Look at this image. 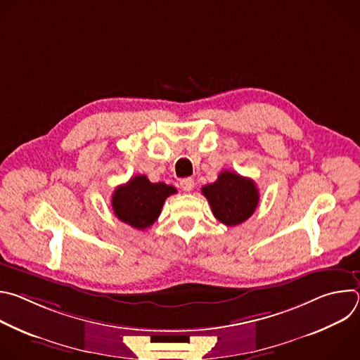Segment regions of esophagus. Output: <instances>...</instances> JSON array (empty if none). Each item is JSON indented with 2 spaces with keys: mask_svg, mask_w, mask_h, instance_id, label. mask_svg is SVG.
Listing matches in <instances>:
<instances>
[{
  "mask_svg": "<svg viewBox=\"0 0 360 360\" xmlns=\"http://www.w3.org/2000/svg\"><path fill=\"white\" fill-rule=\"evenodd\" d=\"M179 185H181V188H182V191L191 192V191L193 189V186H195V181H193L192 178H184V179L179 182Z\"/></svg>",
  "mask_w": 360,
  "mask_h": 360,
  "instance_id": "34e87169",
  "label": "esophagus"
}]
</instances>
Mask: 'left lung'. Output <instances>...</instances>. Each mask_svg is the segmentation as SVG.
Masks as SVG:
<instances>
[{"instance_id": "obj_1", "label": "left lung", "mask_w": 360, "mask_h": 360, "mask_svg": "<svg viewBox=\"0 0 360 360\" xmlns=\"http://www.w3.org/2000/svg\"><path fill=\"white\" fill-rule=\"evenodd\" d=\"M214 217L226 226H235L249 219L259 202V191L249 178L236 172L222 171L214 184L202 188Z\"/></svg>"}]
</instances>
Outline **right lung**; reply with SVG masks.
<instances>
[{
	"label": "right lung",
	"instance_id": "right-lung-1",
	"mask_svg": "<svg viewBox=\"0 0 360 360\" xmlns=\"http://www.w3.org/2000/svg\"><path fill=\"white\" fill-rule=\"evenodd\" d=\"M176 189L164 182L152 184L145 175L132 176L112 193L115 217L135 229H146L161 215L162 205Z\"/></svg>",
	"mask_w": 360,
	"mask_h": 360
}]
</instances>
